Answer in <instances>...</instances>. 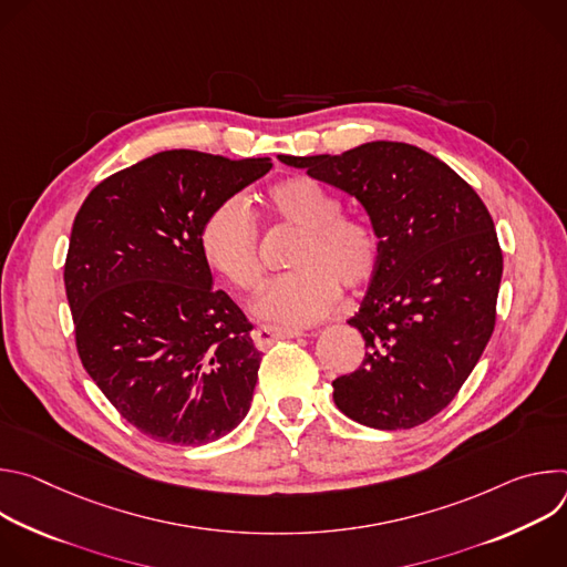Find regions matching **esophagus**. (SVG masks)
<instances>
[{"label": "esophagus", "instance_id": "1", "mask_svg": "<svg viewBox=\"0 0 567 567\" xmlns=\"http://www.w3.org/2000/svg\"><path fill=\"white\" fill-rule=\"evenodd\" d=\"M302 337L300 330H291V328H274V326H262L258 330H254V341L260 350L269 348L271 343L280 341V339H296Z\"/></svg>", "mask_w": 567, "mask_h": 567}]
</instances>
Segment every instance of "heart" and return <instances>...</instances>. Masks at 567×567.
<instances>
[{
	"mask_svg": "<svg viewBox=\"0 0 567 567\" xmlns=\"http://www.w3.org/2000/svg\"><path fill=\"white\" fill-rule=\"evenodd\" d=\"M276 221L298 228L289 265L296 271L274 278L256 298L254 313L285 328L313 326L348 289L365 287L379 267L381 241L361 217L343 215L339 195L322 182L293 175L265 195ZM199 247L213 274L241 291L258 287V226L239 197L219 202L204 219Z\"/></svg>",
	"mask_w": 567,
	"mask_h": 567,
	"instance_id": "obj_1",
	"label": "heart"
}]
</instances>
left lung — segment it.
Wrapping results in <instances>:
<instances>
[{"label": "left lung", "mask_w": 567, "mask_h": 567, "mask_svg": "<svg viewBox=\"0 0 567 567\" xmlns=\"http://www.w3.org/2000/svg\"><path fill=\"white\" fill-rule=\"evenodd\" d=\"M278 158L354 197L381 241L377 274L348 320L368 350L359 370L332 381L337 409L379 431L429 422L494 332L503 254L487 206L444 161L409 143Z\"/></svg>", "instance_id": "left-lung-1"}]
</instances>
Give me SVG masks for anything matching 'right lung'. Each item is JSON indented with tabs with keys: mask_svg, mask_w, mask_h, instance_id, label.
Returning <instances> with one entry per match:
<instances>
[{
	"mask_svg": "<svg viewBox=\"0 0 567 567\" xmlns=\"http://www.w3.org/2000/svg\"><path fill=\"white\" fill-rule=\"evenodd\" d=\"M271 158L166 150L101 182L64 262L75 346L112 406L156 442L202 446L247 417L260 352L199 247L206 215Z\"/></svg>",
	"mask_w": 567,
	"mask_h": 567,
	"instance_id": "obj_1",
	"label": "right lung"
}]
</instances>
